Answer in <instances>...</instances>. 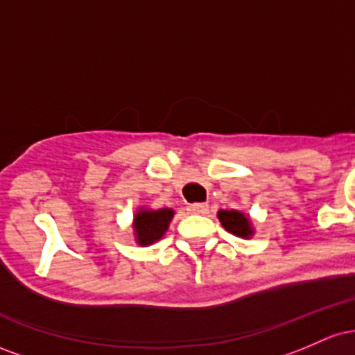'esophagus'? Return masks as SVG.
Listing matches in <instances>:
<instances>
[{"instance_id": "esophagus-1", "label": "esophagus", "mask_w": 355, "mask_h": 355, "mask_svg": "<svg viewBox=\"0 0 355 355\" xmlns=\"http://www.w3.org/2000/svg\"><path fill=\"white\" fill-rule=\"evenodd\" d=\"M187 210H189L190 214H207V211H209V205H207V203H190V205L187 207Z\"/></svg>"}]
</instances>
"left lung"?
Wrapping results in <instances>:
<instances>
[{"instance_id":"left-lung-1","label":"left lung","mask_w":355,"mask_h":355,"mask_svg":"<svg viewBox=\"0 0 355 355\" xmlns=\"http://www.w3.org/2000/svg\"><path fill=\"white\" fill-rule=\"evenodd\" d=\"M218 220L222 227L230 234L237 235V237L248 239L254 235V229H252V222L248 215L242 214L239 210H220Z\"/></svg>"}]
</instances>
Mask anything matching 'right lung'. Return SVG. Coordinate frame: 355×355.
<instances>
[{
	"label": "right lung",
	"instance_id": "1",
	"mask_svg": "<svg viewBox=\"0 0 355 355\" xmlns=\"http://www.w3.org/2000/svg\"><path fill=\"white\" fill-rule=\"evenodd\" d=\"M175 211L172 209H140L133 218V230L138 245H152L168 230Z\"/></svg>",
	"mask_w": 355,
	"mask_h": 355
}]
</instances>
